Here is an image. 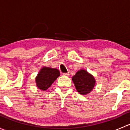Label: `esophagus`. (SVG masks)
<instances>
[{
    "instance_id": "obj_1",
    "label": "esophagus",
    "mask_w": 130,
    "mask_h": 130,
    "mask_svg": "<svg viewBox=\"0 0 130 130\" xmlns=\"http://www.w3.org/2000/svg\"><path fill=\"white\" fill-rule=\"evenodd\" d=\"M63 75H66V76H69V75H70V72H68L67 73H63Z\"/></svg>"
}]
</instances>
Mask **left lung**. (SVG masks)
I'll return each instance as SVG.
<instances>
[{
    "label": "left lung",
    "instance_id": "1",
    "mask_svg": "<svg viewBox=\"0 0 130 130\" xmlns=\"http://www.w3.org/2000/svg\"><path fill=\"white\" fill-rule=\"evenodd\" d=\"M72 81L77 92L82 95H86L90 92L95 82L94 77L84 70L77 72L72 77Z\"/></svg>",
    "mask_w": 130,
    "mask_h": 130
}]
</instances>
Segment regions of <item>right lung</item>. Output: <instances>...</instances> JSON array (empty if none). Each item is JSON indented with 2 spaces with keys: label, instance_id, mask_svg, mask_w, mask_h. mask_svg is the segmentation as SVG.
<instances>
[{
  "label": "right lung",
  "instance_id": "1",
  "mask_svg": "<svg viewBox=\"0 0 130 130\" xmlns=\"http://www.w3.org/2000/svg\"><path fill=\"white\" fill-rule=\"evenodd\" d=\"M60 75V72L57 69L43 67L41 69L36 78L37 87L41 90H45Z\"/></svg>",
  "mask_w": 130,
  "mask_h": 130
}]
</instances>
